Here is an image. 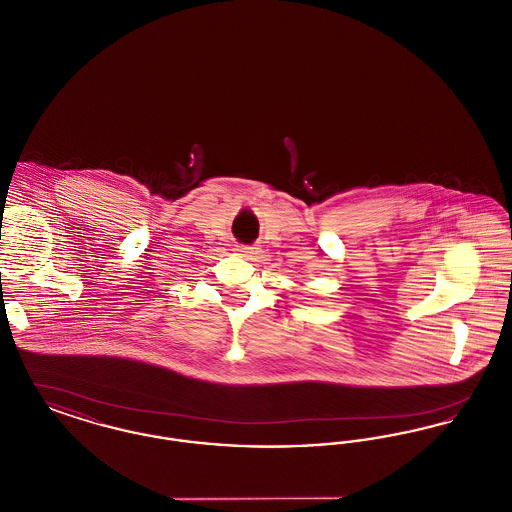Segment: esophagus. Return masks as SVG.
Returning <instances> with one entry per match:
<instances>
[{"label": "esophagus", "instance_id": "34e87169", "mask_svg": "<svg viewBox=\"0 0 512 512\" xmlns=\"http://www.w3.org/2000/svg\"><path fill=\"white\" fill-rule=\"evenodd\" d=\"M238 251H240V255H242L244 259H247V261H257L259 255H261V251H259L257 245H242Z\"/></svg>", "mask_w": 512, "mask_h": 512}]
</instances>
